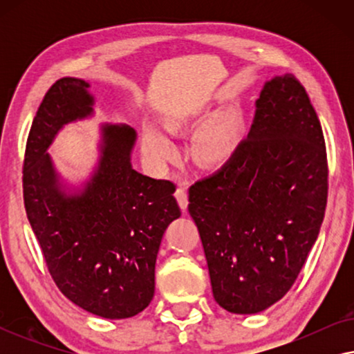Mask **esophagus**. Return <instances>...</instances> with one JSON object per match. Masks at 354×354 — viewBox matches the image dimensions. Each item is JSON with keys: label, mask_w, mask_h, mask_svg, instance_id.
I'll list each match as a JSON object with an SVG mask.
<instances>
[{"label": "esophagus", "mask_w": 354, "mask_h": 354, "mask_svg": "<svg viewBox=\"0 0 354 354\" xmlns=\"http://www.w3.org/2000/svg\"><path fill=\"white\" fill-rule=\"evenodd\" d=\"M176 198L178 201V206H180L182 211H187V206H188V195H187V190L183 187H178L176 190Z\"/></svg>", "instance_id": "esophagus-1"}]
</instances>
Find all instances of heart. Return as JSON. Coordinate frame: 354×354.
<instances>
[{
  "instance_id": "1",
  "label": "heart",
  "mask_w": 354,
  "mask_h": 354,
  "mask_svg": "<svg viewBox=\"0 0 354 354\" xmlns=\"http://www.w3.org/2000/svg\"><path fill=\"white\" fill-rule=\"evenodd\" d=\"M182 124L180 119L174 120L171 129H178ZM241 140L243 125L240 118L234 113H224L203 125L195 135L192 145L193 158L203 167H222L235 156ZM142 151L154 166H164L177 156V148L171 138L151 125L142 132Z\"/></svg>"
}]
</instances>
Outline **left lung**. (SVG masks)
Segmentation results:
<instances>
[{
  "mask_svg": "<svg viewBox=\"0 0 354 354\" xmlns=\"http://www.w3.org/2000/svg\"><path fill=\"white\" fill-rule=\"evenodd\" d=\"M188 193L217 304L256 314L283 298L327 205L322 127L295 75L266 82L235 156Z\"/></svg>",
  "mask_w": 354,
  "mask_h": 354,
  "instance_id": "left-lung-1",
  "label": "left lung"
}]
</instances>
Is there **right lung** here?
<instances>
[{
    "label": "right lung",
    "instance_id": "1",
    "mask_svg": "<svg viewBox=\"0 0 354 354\" xmlns=\"http://www.w3.org/2000/svg\"><path fill=\"white\" fill-rule=\"evenodd\" d=\"M88 88L64 77L43 98L27 140L24 203L62 295L95 316L127 319L151 303L159 245L180 207L172 182L132 167L137 132L127 124H101L91 176L64 183L48 149L64 125L95 114Z\"/></svg>",
    "mask_w": 354,
    "mask_h": 354
}]
</instances>
